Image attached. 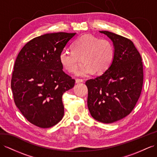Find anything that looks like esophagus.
<instances>
[{"instance_id":"1","label":"esophagus","mask_w":157,"mask_h":157,"mask_svg":"<svg viewBox=\"0 0 157 157\" xmlns=\"http://www.w3.org/2000/svg\"><path fill=\"white\" fill-rule=\"evenodd\" d=\"M83 80L82 79H75V83H81L83 82Z\"/></svg>"}]
</instances>
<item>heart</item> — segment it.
Here are the masks:
<instances>
[{"instance_id":"obj_1","label":"heart","mask_w":157,"mask_h":157,"mask_svg":"<svg viewBox=\"0 0 157 157\" xmlns=\"http://www.w3.org/2000/svg\"><path fill=\"white\" fill-rule=\"evenodd\" d=\"M72 51L63 50L59 53L60 64L68 73H75L79 59L83 66L76 75L87 77L95 72L102 74L109 69L114 58L115 50L109 40L99 39L90 34H84L76 39L71 45Z\"/></svg>"}]
</instances>
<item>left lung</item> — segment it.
Instances as JSON below:
<instances>
[{
    "label": "left lung",
    "mask_w": 157,
    "mask_h": 157,
    "mask_svg": "<svg viewBox=\"0 0 157 157\" xmlns=\"http://www.w3.org/2000/svg\"><path fill=\"white\" fill-rule=\"evenodd\" d=\"M113 43L114 58L105 73L88 79L87 107L92 117L111 123L129 115L141 94L142 58L131 40L109 31H99Z\"/></svg>",
    "instance_id": "1"
}]
</instances>
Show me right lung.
<instances>
[{
  "instance_id": "add662e5",
  "label": "right lung",
  "mask_w": 157,
  "mask_h": 157,
  "mask_svg": "<svg viewBox=\"0 0 157 157\" xmlns=\"http://www.w3.org/2000/svg\"><path fill=\"white\" fill-rule=\"evenodd\" d=\"M76 33L46 34L27 42L14 63L11 79L15 105L30 123L49 128L63 117L62 95L75 79L62 69L59 55Z\"/></svg>"
}]
</instances>
